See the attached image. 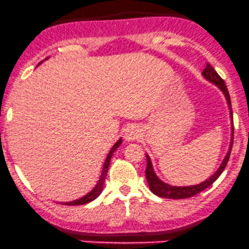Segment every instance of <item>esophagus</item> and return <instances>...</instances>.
I'll return each mask as SVG.
<instances>
[{
  "label": "esophagus",
  "mask_w": 249,
  "mask_h": 249,
  "mask_svg": "<svg viewBox=\"0 0 249 249\" xmlns=\"http://www.w3.org/2000/svg\"><path fill=\"white\" fill-rule=\"evenodd\" d=\"M140 136V128L136 124H127L124 127V139L125 141H134Z\"/></svg>",
  "instance_id": "esophagus-1"
}]
</instances>
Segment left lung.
I'll list each match as a JSON object with an SVG mask.
<instances>
[{"instance_id":"left-lung-1","label":"left lung","mask_w":249,"mask_h":249,"mask_svg":"<svg viewBox=\"0 0 249 249\" xmlns=\"http://www.w3.org/2000/svg\"><path fill=\"white\" fill-rule=\"evenodd\" d=\"M202 76L207 79L208 82L215 84L218 89L223 92L224 97H226L227 104H228L229 111H231V120L232 121V111H231V96H229L228 89L226 87V83L223 79L218 76V73L213 69V66L209 63H207V66L202 72ZM232 138H234V125H231V145H229V149L227 152L226 157H224L223 161L221 162L220 167L216 170V172L213 175H211L209 178L205 179L202 183L196 184V185H188V186H175L170 185V184L165 183L156 175L153 170V165H152L151 158L146 154L147 159V167H146V179L147 183H148L149 190L153 192L157 196L162 197V198H168V199H184V198H190V197L195 196V195L199 194L200 191L209 188L211 184L221 176V173L223 172L224 168L227 166V162L229 160V156H231V147H232Z\"/></svg>"}]
</instances>
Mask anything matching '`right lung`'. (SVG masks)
I'll return each mask as SVG.
<instances>
[{
    "instance_id": "obj_1",
    "label": "right lung",
    "mask_w": 249,
    "mask_h": 249,
    "mask_svg": "<svg viewBox=\"0 0 249 249\" xmlns=\"http://www.w3.org/2000/svg\"><path fill=\"white\" fill-rule=\"evenodd\" d=\"M49 58L50 57H47L46 59H49ZM46 59H45V60H46ZM41 63H42V61H41ZM41 63H40V64H41ZM121 143H122V138H120L119 140H117L116 142L114 143L113 147H111L110 151L108 152L106 159H104L102 170H101V173H100V176H98L97 181H96V184L92 186L91 189L88 190V191L85 192L83 196L78 197V198L72 199V200H70V202H59V203H61V204H65V205H83V204H87V203L91 202V200L97 198V197L100 196L101 192H102V190H103L104 179H106L107 172H108V168H109V165H110V159H111V157H113V153L115 152V149H116L117 147L121 145Z\"/></svg>"
}]
</instances>
